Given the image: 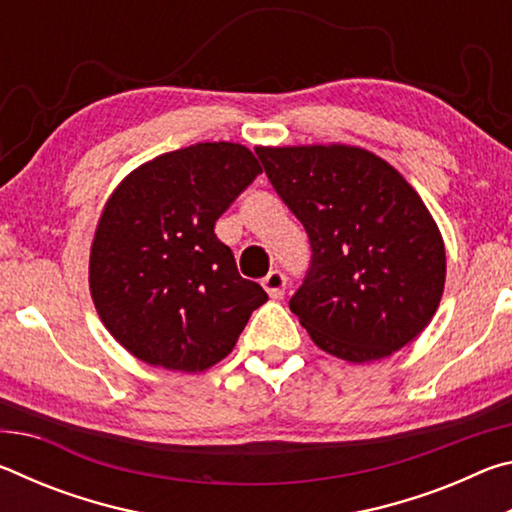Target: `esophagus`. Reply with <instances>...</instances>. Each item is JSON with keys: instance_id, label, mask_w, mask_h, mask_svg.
I'll return each mask as SVG.
<instances>
[{"instance_id": "esophagus-1", "label": "esophagus", "mask_w": 512, "mask_h": 512, "mask_svg": "<svg viewBox=\"0 0 512 512\" xmlns=\"http://www.w3.org/2000/svg\"><path fill=\"white\" fill-rule=\"evenodd\" d=\"M262 287L266 289L268 296L280 300L284 296V291H287V277H284L282 271H271L262 280Z\"/></svg>"}]
</instances>
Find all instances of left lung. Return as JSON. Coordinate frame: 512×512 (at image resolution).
<instances>
[{
  "label": "left lung",
  "mask_w": 512,
  "mask_h": 512,
  "mask_svg": "<svg viewBox=\"0 0 512 512\" xmlns=\"http://www.w3.org/2000/svg\"><path fill=\"white\" fill-rule=\"evenodd\" d=\"M255 153L309 237V268L289 307L318 348L366 363L413 341L445 287L443 237L415 189L354 146Z\"/></svg>",
  "instance_id": "8db88e82"
}]
</instances>
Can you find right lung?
Returning a JSON list of instances; mask_svg holds the SVG:
<instances>
[{
	"label": "right lung",
	"instance_id": "obj_1",
	"mask_svg": "<svg viewBox=\"0 0 512 512\" xmlns=\"http://www.w3.org/2000/svg\"><path fill=\"white\" fill-rule=\"evenodd\" d=\"M262 167L246 146L205 142L135 169L103 210L90 291L108 332L151 366L201 372L228 357L268 300L214 235Z\"/></svg>",
	"mask_w": 512,
	"mask_h": 512
}]
</instances>
